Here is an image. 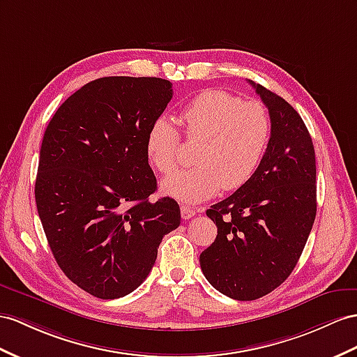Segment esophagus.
<instances>
[{"label": "esophagus", "mask_w": 357, "mask_h": 357, "mask_svg": "<svg viewBox=\"0 0 357 357\" xmlns=\"http://www.w3.org/2000/svg\"><path fill=\"white\" fill-rule=\"evenodd\" d=\"M196 215V209L191 208V206H187V205H182L181 206V217L184 218V220H188V218L195 217Z\"/></svg>", "instance_id": "34e87169"}]
</instances>
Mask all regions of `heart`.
Segmentation results:
<instances>
[{
    "mask_svg": "<svg viewBox=\"0 0 357 357\" xmlns=\"http://www.w3.org/2000/svg\"><path fill=\"white\" fill-rule=\"evenodd\" d=\"M179 121L188 140H200L195 162L162 181L164 195L185 204H199L220 188L238 190L257 173L271 135V119L259 100H241L226 90H204L184 107ZM179 132L158 117L146 137L152 166L169 175L178 164Z\"/></svg>",
    "mask_w": 357,
    "mask_h": 357,
    "instance_id": "1",
    "label": "heart"
}]
</instances>
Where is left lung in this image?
Listing matches in <instances>:
<instances>
[{
    "mask_svg": "<svg viewBox=\"0 0 357 357\" xmlns=\"http://www.w3.org/2000/svg\"><path fill=\"white\" fill-rule=\"evenodd\" d=\"M249 83L268 108L270 142L248 184L206 211L217 236L199 258L217 291L243 301L287 280L317 214L315 151L305 122L285 99Z\"/></svg>",
    "mask_w": 357,
    "mask_h": 357,
    "instance_id": "1",
    "label": "left lung"
}]
</instances>
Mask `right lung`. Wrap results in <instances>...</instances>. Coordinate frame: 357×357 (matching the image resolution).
I'll return each mask as SVG.
<instances>
[{"instance_id": "obj_1", "label": "right lung", "mask_w": 357, "mask_h": 357, "mask_svg": "<svg viewBox=\"0 0 357 357\" xmlns=\"http://www.w3.org/2000/svg\"><path fill=\"white\" fill-rule=\"evenodd\" d=\"M173 96L155 77H105L70 95L45 131L36 205L51 252L89 294L113 300L148 278L162 236L181 223L170 197L151 202V125Z\"/></svg>"}]
</instances>
